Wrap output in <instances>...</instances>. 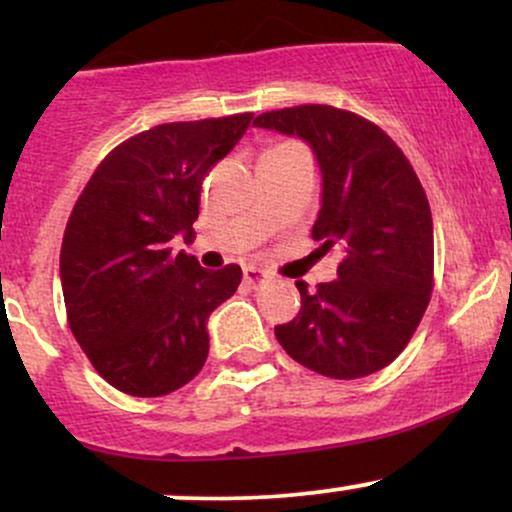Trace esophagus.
I'll list each match as a JSON object with an SVG mask.
<instances>
[{
    "mask_svg": "<svg viewBox=\"0 0 512 512\" xmlns=\"http://www.w3.org/2000/svg\"><path fill=\"white\" fill-rule=\"evenodd\" d=\"M269 279V274L264 272V269H257V267H245L243 272V281L250 286V289H257V286H262L264 281Z\"/></svg>",
    "mask_w": 512,
    "mask_h": 512,
    "instance_id": "1",
    "label": "esophagus"
}]
</instances>
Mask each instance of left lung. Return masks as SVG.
Returning <instances> with one entry per match:
<instances>
[{
    "label": "left lung",
    "mask_w": 512,
    "mask_h": 512,
    "mask_svg": "<svg viewBox=\"0 0 512 512\" xmlns=\"http://www.w3.org/2000/svg\"><path fill=\"white\" fill-rule=\"evenodd\" d=\"M252 125L301 137L322 173L313 238L342 250L339 279L301 291V310L274 334L293 361L334 380L390 366L433 291V219L402 149L373 122L332 105H296Z\"/></svg>",
    "instance_id": "1"
}]
</instances>
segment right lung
I'll return each instance as SVG.
<instances>
[{
	"instance_id": "obj_1",
	"label": "right lung",
	"mask_w": 512,
	"mask_h": 512,
	"mask_svg": "<svg viewBox=\"0 0 512 512\" xmlns=\"http://www.w3.org/2000/svg\"><path fill=\"white\" fill-rule=\"evenodd\" d=\"M250 120L240 113L134 134L76 199L60 252L67 320L98 375L125 395H168L207 361L209 315L243 272H209L192 255H173L170 240L192 243L204 175Z\"/></svg>"
}]
</instances>
